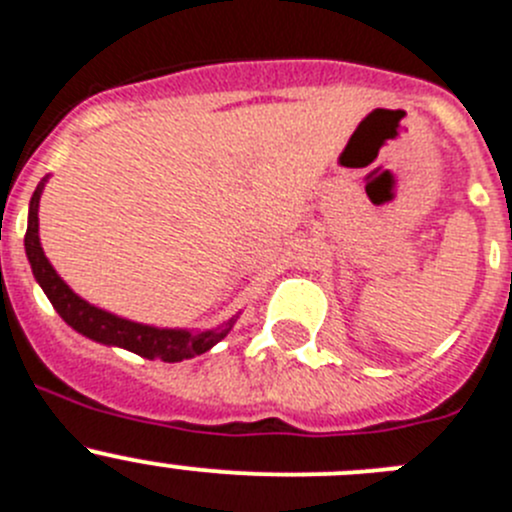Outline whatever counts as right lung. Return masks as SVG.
<instances>
[{"mask_svg":"<svg viewBox=\"0 0 512 512\" xmlns=\"http://www.w3.org/2000/svg\"><path fill=\"white\" fill-rule=\"evenodd\" d=\"M47 175L40 180L37 191L32 193L29 201V218H27V233H24V251H27L29 266L47 294L50 304L55 306L57 314L67 321V324L80 332L82 337L92 339V342L107 344V347H123L128 352L138 354L145 359H160V362H183V359H193L198 354L208 352L216 347L223 337L233 329L238 316H231L223 321L216 329H206V332H191V329H160V326L138 324V321L123 319L118 314H110L105 309H97L90 301L77 296L70 286L62 281L55 266L42 251L40 243V198L45 191Z\"/></svg>","mask_w":512,"mask_h":512,"instance_id":"right-lung-1","label":"right lung"}]
</instances>
